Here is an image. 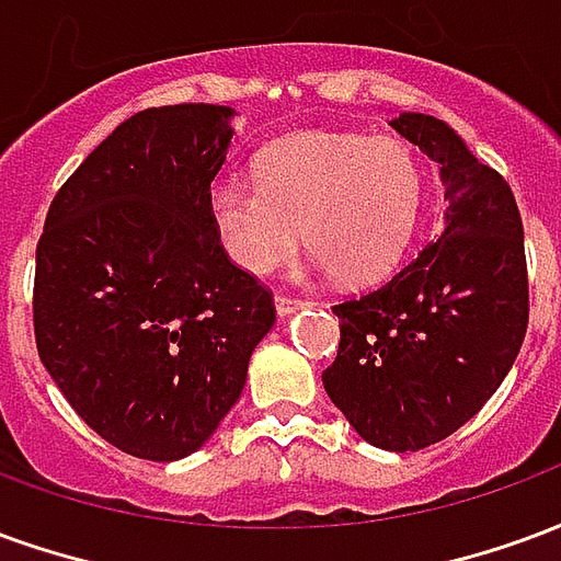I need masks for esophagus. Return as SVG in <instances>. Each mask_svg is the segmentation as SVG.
Returning a JSON list of instances; mask_svg holds the SVG:
<instances>
[{
    "label": "esophagus",
    "mask_w": 561,
    "mask_h": 561,
    "mask_svg": "<svg viewBox=\"0 0 561 561\" xmlns=\"http://www.w3.org/2000/svg\"><path fill=\"white\" fill-rule=\"evenodd\" d=\"M306 300H297V297H288V294H279L276 297V312H279V318H288L294 316L297 309H304Z\"/></svg>",
    "instance_id": "obj_1"
}]
</instances>
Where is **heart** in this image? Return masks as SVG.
<instances>
[{
  "instance_id": "1",
  "label": "heart",
  "mask_w": 561,
  "mask_h": 561,
  "mask_svg": "<svg viewBox=\"0 0 561 561\" xmlns=\"http://www.w3.org/2000/svg\"><path fill=\"white\" fill-rule=\"evenodd\" d=\"M423 209V171L400 138L294 135L255 159V185L221 180L209 216L237 267L270 273L306 245L348 285L400 264Z\"/></svg>"
}]
</instances>
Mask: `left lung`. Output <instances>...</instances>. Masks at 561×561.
Masks as SVG:
<instances>
[{
  "label": "left lung",
  "instance_id": "1",
  "mask_svg": "<svg viewBox=\"0 0 561 561\" xmlns=\"http://www.w3.org/2000/svg\"><path fill=\"white\" fill-rule=\"evenodd\" d=\"M390 126L442 171L445 231L381 288L333 306L340 352L324 390L357 435L421 450L481 412L529 324L523 221L505 176L426 114Z\"/></svg>",
  "mask_w": 561,
  "mask_h": 561
}]
</instances>
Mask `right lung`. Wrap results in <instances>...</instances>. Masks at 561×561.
Here are the masks:
<instances>
[{
  "label": "right lung",
  "mask_w": 561,
  "mask_h": 561,
  "mask_svg": "<svg viewBox=\"0 0 561 561\" xmlns=\"http://www.w3.org/2000/svg\"><path fill=\"white\" fill-rule=\"evenodd\" d=\"M231 119L221 104L128 116L56 192L35 249L44 369L131 457L195 454L276 321L273 294L233 267L209 216Z\"/></svg>",
  "instance_id": "1"
}]
</instances>
